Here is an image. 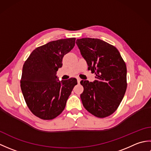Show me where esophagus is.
I'll use <instances>...</instances> for the list:
<instances>
[{
  "label": "esophagus",
  "instance_id": "esophagus-1",
  "mask_svg": "<svg viewBox=\"0 0 151 151\" xmlns=\"http://www.w3.org/2000/svg\"><path fill=\"white\" fill-rule=\"evenodd\" d=\"M81 78H77V82H78V84H79V83L80 82H81Z\"/></svg>",
  "mask_w": 151,
  "mask_h": 151
}]
</instances>
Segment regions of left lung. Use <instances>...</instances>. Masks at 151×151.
I'll list each match as a JSON object with an SVG mask.
<instances>
[{
  "instance_id": "8db88e82",
  "label": "left lung",
  "mask_w": 151,
  "mask_h": 151,
  "mask_svg": "<svg viewBox=\"0 0 151 151\" xmlns=\"http://www.w3.org/2000/svg\"><path fill=\"white\" fill-rule=\"evenodd\" d=\"M76 43L88 69L95 73L93 82L81 81L84 107L99 118L114 114L123 100L127 87V66L114 46L95 38H82Z\"/></svg>"
}]
</instances>
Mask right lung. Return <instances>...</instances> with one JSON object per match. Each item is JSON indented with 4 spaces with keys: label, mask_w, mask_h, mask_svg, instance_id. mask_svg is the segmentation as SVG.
Here are the masks:
<instances>
[{
    "label": "right lung",
    "mask_w": 151,
    "mask_h": 151,
    "mask_svg": "<svg viewBox=\"0 0 151 151\" xmlns=\"http://www.w3.org/2000/svg\"><path fill=\"white\" fill-rule=\"evenodd\" d=\"M75 40H58L37 47L24 63L20 82L22 95L32 113L41 119L58 116L77 84L75 78L60 82L56 76L63 57L73 49Z\"/></svg>",
    "instance_id": "obj_1"
}]
</instances>
